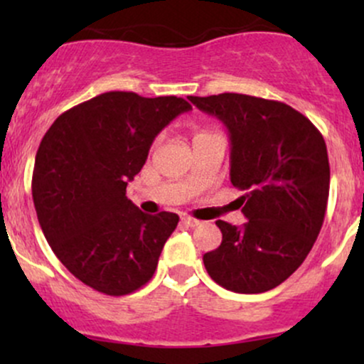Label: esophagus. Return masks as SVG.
<instances>
[{
    "label": "esophagus",
    "mask_w": 364,
    "mask_h": 364,
    "mask_svg": "<svg viewBox=\"0 0 364 364\" xmlns=\"http://www.w3.org/2000/svg\"><path fill=\"white\" fill-rule=\"evenodd\" d=\"M181 223L185 224V225H188V228H196V225L202 224L198 219H193V217H190V215H183L181 217Z\"/></svg>",
    "instance_id": "obj_1"
}]
</instances>
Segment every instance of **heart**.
Listing matches in <instances>:
<instances>
[{
  "label": "heart",
  "instance_id": "heart-1",
  "mask_svg": "<svg viewBox=\"0 0 364 364\" xmlns=\"http://www.w3.org/2000/svg\"><path fill=\"white\" fill-rule=\"evenodd\" d=\"M212 135H215V133H212L210 129H198V132L195 133V136H193V140H200V139H207V136H212ZM157 141H159V139L154 141V145H152V149L156 147L157 145Z\"/></svg>",
  "mask_w": 364,
  "mask_h": 364
}]
</instances>
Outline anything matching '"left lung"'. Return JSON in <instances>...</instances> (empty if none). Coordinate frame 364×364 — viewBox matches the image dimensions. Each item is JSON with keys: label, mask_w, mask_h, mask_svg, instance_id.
I'll return each instance as SVG.
<instances>
[{"label": "left lung", "mask_w": 364, "mask_h": 364, "mask_svg": "<svg viewBox=\"0 0 364 364\" xmlns=\"http://www.w3.org/2000/svg\"><path fill=\"white\" fill-rule=\"evenodd\" d=\"M217 116L231 136V183L243 228L217 220L223 243L203 255L208 275L224 289L257 294L277 287L315 245L327 210L330 166L318 128L287 104L225 92L190 95Z\"/></svg>", "instance_id": "obj_1"}]
</instances>
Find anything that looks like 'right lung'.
I'll return each mask as SVG.
<instances>
[{
	"mask_svg": "<svg viewBox=\"0 0 364 364\" xmlns=\"http://www.w3.org/2000/svg\"><path fill=\"white\" fill-rule=\"evenodd\" d=\"M191 104L176 95L104 92L56 118L36 156L32 196L41 228L78 281L107 296L145 286L179 217L144 214L127 185L157 133Z\"/></svg>",
	"mask_w": 364,
	"mask_h": 364,
	"instance_id": "right-lung-1",
	"label": "right lung"
}]
</instances>
